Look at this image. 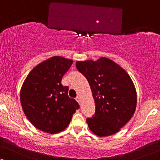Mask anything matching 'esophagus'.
Here are the masks:
<instances>
[{"instance_id": "obj_1", "label": "esophagus", "mask_w": 160, "mask_h": 160, "mask_svg": "<svg viewBox=\"0 0 160 160\" xmlns=\"http://www.w3.org/2000/svg\"><path fill=\"white\" fill-rule=\"evenodd\" d=\"M76 100L78 102V103H80V98H79V97H76Z\"/></svg>"}]
</instances>
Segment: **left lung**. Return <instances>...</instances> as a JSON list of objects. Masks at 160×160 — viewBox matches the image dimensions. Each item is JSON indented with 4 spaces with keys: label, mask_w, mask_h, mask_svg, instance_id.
<instances>
[{
    "label": "left lung",
    "mask_w": 160,
    "mask_h": 160,
    "mask_svg": "<svg viewBox=\"0 0 160 160\" xmlns=\"http://www.w3.org/2000/svg\"><path fill=\"white\" fill-rule=\"evenodd\" d=\"M76 66L87 78L95 99V114L87 119L89 128L100 137L119 132L136 108V92L130 76L106 58L78 61Z\"/></svg>",
    "instance_id": "obj_1"
}]
</instances>
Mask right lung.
Listing matches in <instances>:
<instances>
[{"label": "right lung", "instance_id": "obj_1", "mask_svg": "<svg viewBox=\"0 0 160 160\" xmlns=\"http://www.w3.org/2000/svg\"><path fill=\"white\" fill-rule=\"evenodd\" d=\"M73 60L56 56L34 68L20 92L23 111L29 121L43 132L54 134L65 130L79 105L69 98L68 87L61 84Z\"/></svg>", "mask_w": 160, "mask_h": 160}]
</instances>
